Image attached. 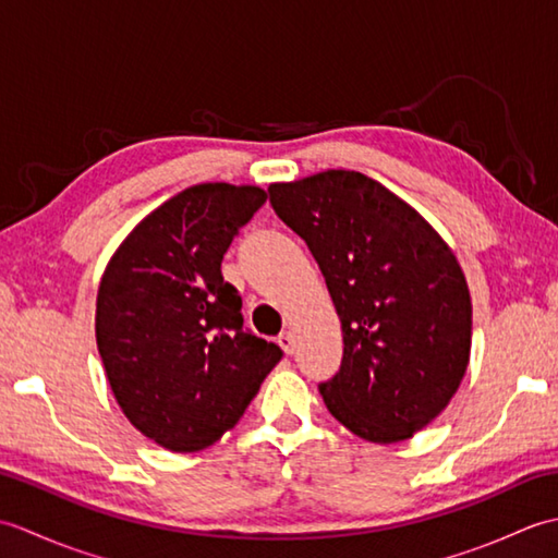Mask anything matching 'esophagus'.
<instances>
[{
    "mask_svg": "<svg viewBox=\"0 0 558 558\" xmlns=\"http://www.w3.org/2000/svg\"><path fill=\"white\" fill-rule=\"evenodd\" d=\"M278 342H280V348L286 350L288 354H292L294 348H298V340H294V336L290 333V330H286V333H280V336H278Z\"/></svg>",
    "mask_w": 558,
    "mask_h": 558,
    "instance_id": "obj_1",
    "label": "esophagus"
}]
</instances>
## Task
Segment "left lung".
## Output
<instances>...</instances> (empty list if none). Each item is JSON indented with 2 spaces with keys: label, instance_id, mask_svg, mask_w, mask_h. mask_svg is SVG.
Wrapping results in <instances>:
<instances>
[{
  "label": "left lung",
  "instance_id": "1",
  "mask_svg": "<svg viewBox=\"0 0 558 558\" xmlns=\"http://www.w3.org/2000/svg\"><path fill=\"white\" fill-rule=\"evenodd\" d=\"M270 206L322 268L342 324V362L318 384L328 412L374 444L424 429L465 376L472 304L458 258L372 177L326 170L270 184Z\"/></svg>",
  "mask_w": 558,
  "mask_h": 558
}]
</instances>
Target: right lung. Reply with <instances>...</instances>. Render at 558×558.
Wrapping results in <instances>:
<instances>
[{
	"label": "right lung",
	"mask_w": 558,
	"mask_h": 558,
	"mask_svg": "<svg viewBox=\"0 0 558 558\" xmlns=\"http://www.w3.org/2000/svg\"><path fill=\"white\" fill-rule=\"evenodd\" d=\"M266 204L258 186L196 184L141 220L102 272L96 340L126 420L174 453L216 444L282 360L244 328L222 256Z\"/></svg>",
	"instance_id": "obj_1"
}]
</instances>
